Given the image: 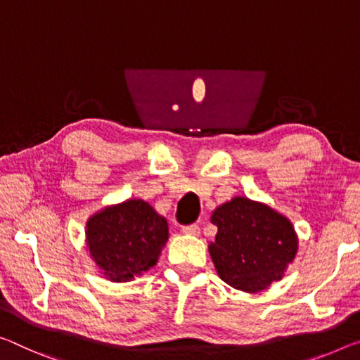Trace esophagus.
Returning <instances> with one entry per match:
<instances>
[{"mask_svg":"<svg viewBox=\"0 0 360 360\" xmlns=\"http://www.w3.org/2000/svg\"><path fill=\"white\" fill-rule=\"evenodd\" d=\"M182 233H186V236H198L200 233V227L197 224H189V226H182Z\"/></svg>","mask_w":360,"mask_h":360,"instance_id":"34e87169","label":"esophagus"}]
</instances>
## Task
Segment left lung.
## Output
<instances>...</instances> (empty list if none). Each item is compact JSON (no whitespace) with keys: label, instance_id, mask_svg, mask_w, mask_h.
I'll list each match as a JSON object with an SVG mask.
<instances>
[{"label":"left lung","instance_id":"8db88e82","mask_svg":"<svg viewBox=\"0 0 360 360\" xmlns=\"http://www.w3.org/2000/svg\"><path fill=\"white\" fill-rule=\"evenodd\" d=\"M211 222L218 226L208 247L211 259L218 276L233 288L266 290L295 259L298 238L292 222L267 205L236 197L213 211Z\"/></svg>","mask_w":360,"mask_h":360}]
</instances>
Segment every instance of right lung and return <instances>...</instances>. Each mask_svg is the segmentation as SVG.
<instances>
[{"label": "right lung", "instance_id": "obj_1", "mask_svg": "<svg viewBox=\"0 0 360 360\" xmlns=\"http://www.w3.org/2000/svg\"><path fill=\"white\" fill-rule=\"evenodd\" d=\"M168 240V222L144 200H127L91 216V258L112 282H128L157 264Z\"/></svg>", "mask_w": 360, "mask_h": 360}]
</instances>
